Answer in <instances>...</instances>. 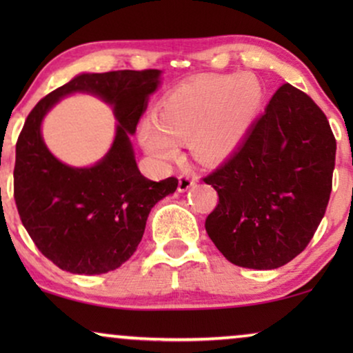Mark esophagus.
<instances>
[{
	"label": "esophagus",
	"instance_id": "esophagus-1",
	"mask_svg": "<svg viewBox=\"0 0 353 353\" xmlns=\"http://www.w3.org/2000/svg\"><path fill=\"white\" fill-rule=\"evenodd\" d=\"M196 183V178L190 175V173H183V175L178 176V191L180 192H185L190 190L191 186H194Z\"/></svg>",
	"mask_w": 353,
	"mask_h": 353
}]
</instances>
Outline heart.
<instances>
[{"label": "heart", "instance_id": "heart-1", "mask_svg": "<svg viewBox=\"0 0 353 353\" xmlns=\"http://www.w3.org/2000/svg\"><path fill=\"white\" fill-rule=\"evenodd\" d=\"M263 99L262 83L250 74L190 81L161 101L156 120L143 122L141 143L159 161L175 157L183 139L199 162L220 161L243 141Z\"/></svg>", "mask_w": 353, "mask_h": 353}]
</instances>
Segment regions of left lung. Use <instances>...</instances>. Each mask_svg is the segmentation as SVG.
<instances>
[{"label":"left lung","mask_w":353,"mask_h":353,"mask_svg":"<svg viewBox=\"0 0 353 353\" xmlns=\"http://www.w3.org/2000/svg\"><path fill=\"white\" fill-rule=\"evenodd\" d=\"M334 162L323 110L292 85L279 86L238 151L204 178L219 192L205 220L212 243L243 268L291 262L325 216Z\"/></svg>","instance_id":"left-lung-1"}]
</instances>
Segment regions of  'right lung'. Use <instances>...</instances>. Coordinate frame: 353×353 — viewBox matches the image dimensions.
Segmentation results:
<instances>
[{
  "label": "right lung",
  "instance_id": "right-lung-1",
  "mask_svg": "<svg viewBox=\"0 0 353 353\" xmlns=\"http://www.w3.org/2000/svg\"><path fill=\"white\" fill-rule=\"evenodd\" d=\"M159 77L156 69L77 75L28 114L16 144L14 199L38 250L61 270L101 274L119 268L137 250L152 207L175 192V176L151 181L141 175L130 143ZM77 90L109 102L119 122L110 152L88 169L57 161L41 138L47 110Z\"/></svg>",
  "mask_w": 353,
  "mask_h": 353
}]
</instances>
